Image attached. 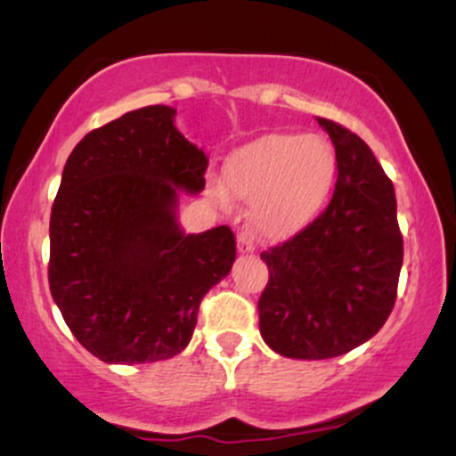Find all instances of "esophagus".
Returning a JSON list of instances; mask_svg holds the SVG:
<instances>
[{
    "mask_svg": "<svg viewBox=\"0 0 456 456\" xmlns=\"http://www.w3.org/2000/svg\"><path fill=\"white\" fill-rule=\"evenodd\" d=\"M238 253L240 255H253L255 253L253 233L240 232V235H238Z\"/></svg>",
    "mask_w": 456,
    "mask_h": 456,
    "instance_id": "1",
    "label": "esophagus"
}]
</instances>
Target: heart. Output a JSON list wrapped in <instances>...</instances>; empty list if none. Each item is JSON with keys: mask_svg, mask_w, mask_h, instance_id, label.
I'll return each mask as SVG.
<instances>
[{"mask_svg": "<svg viewBox=\"0 0 456 456\" xmlns=\"http://www.w3.org/2000/svg\"><path fill=\"white\" fill-rule=\"evenodd\" d=\"M337 156L326 139L272 133L250 141L227 160V184L248 199L250 223L265 238H287L326 206Z\"/></svg>", "mask_w": 456, "mask_h": 456, "instance_id": "b5f03b06", "label": "heart"}]
</instances>
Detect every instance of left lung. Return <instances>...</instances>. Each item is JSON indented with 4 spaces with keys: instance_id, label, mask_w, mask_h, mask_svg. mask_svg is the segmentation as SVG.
<instances>
[{
    "instance_id": "left-lung-1",
    "label": "left lung",
    "mask_w": 456,
    "mask_h": 456,
    "mask_svg": "<svg viewBox=\"0 0 456 456\" xmlns=\"http://www.w3.org/2000/svg\"><path fill=\"white\" fill-rule=\"evenodd\" d=\"M337 151L332 199L311 224L261 253L270 279L259 330L276 354L326 360L379 332L392 313L403 235L390 177L358 134L317 118Z\"/></svg>"
}]
</instances>
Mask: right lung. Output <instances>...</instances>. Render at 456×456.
I'll use <instances>...</instances> for the list:
<instances>
[{
	"label": "right lung",
	"mask_w": 456,
	"mask_h": 456,
	"mask_svg": "<svg viewBox=\"0 0 456 456\" xmlns=\"http://www.w3.org/2000/svg\"><path fill=\"white\" fill-rule=\"evenodd\" d=\"M174 118L151 104L87 133L51 208V296L77 341L109 364L180 354L203 296L235 261L227 224L197 235L177 224V195L203 191L208 156Z\"/></svg>",
	"instance_id": "add662e5"
}]
</instances>
